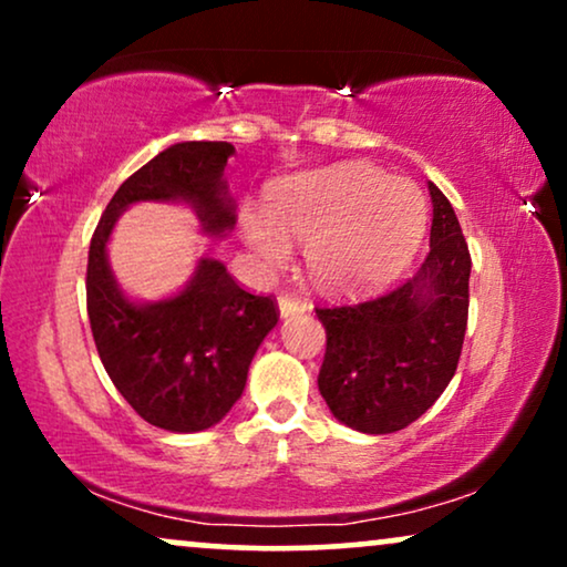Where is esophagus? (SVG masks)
<instances>
[{
    "label": "esophagus",
    "mask_w": 567,
    "mask_h": 567,
    "mask_svg": "<svg viewBox=\"0 0 567 567\" xmlns=\"http://www.w3.org/2000/svg\"><path fill=\"white\" fill-rule=\"evenodd\" d=\"M278 309H281V317L307 312V301H301L293 293H278Z\"/></svg>",
    "instance_id": "1"
}]
</instances>
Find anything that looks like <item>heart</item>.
Listing matches in <instances>:
<instances>
[{
  "label": "heart",
  "instance_id": "1",
  "mask_svg": "<svg viewBox=\"0 0 567 567\" xmlns=\"http://www.w3.org/2000/svg\"><path fill=\"white\" fill-rule=\"evenodd\" d=\"M429 206L405 177L343 165L278 185L270 216L243 214V231L266 266L289 258V237L305 245L312 278L330 291H359L398 276L413 258Z\"/></svg>",
  "mask_w": 567,
  "mask_h": 567
}]
</instances>
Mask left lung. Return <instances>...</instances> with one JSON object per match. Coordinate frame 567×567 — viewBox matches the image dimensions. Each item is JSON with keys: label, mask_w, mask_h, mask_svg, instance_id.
I'll return each instance as SVG.
<instances>
[{"label": "left lung", "mask_w": 567, "mask_h": 567, "mask_svg": "<svg viewBox=\"0 0 567 567\" xmlns=\"http://www.w3.org/2000/svg\"><path fill=\"white\" fill-rule=\"evenodd\" d=\"M431 250L398 289L355 305L315 307L324 324L320 394L340 423L394 433L452 382L470 312V247L452 204L429 183Z\"/></svg>", "instance_id": "1"}]
</instances>
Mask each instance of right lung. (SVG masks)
<instances>
[{"mask_svg": "<svg viewBox=\"0 0 567 567\" xmlns=\"http://www.w3.org/2000/svg\"><path fill=\"white\" fill-rule=\"evenodd\" d=\"M227 142H183L159 152L115 190L87 258V315L100 361L123 400L157 429H212L245 390L262 338L276 328L274 297L245 291L219 260H200L188 289L157 305H134L115 286L105 245L123 208L136 200H188L204 231L235 227L224 167Z\"/></svg>", "mask_w": 567, "mask_h": 567, "instance_id": "add662e5", "label": "right lung"}]
</instances>
